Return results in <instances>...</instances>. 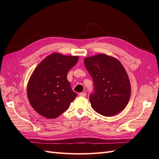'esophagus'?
<instances>
[{
    "mask_svg": "<svg viewBox=\"0 0 159 159\" xmlns=\"http://www.w3.org/2000/svg\"><path fill=\"white\" fill-rule=\"evenodd\" d=\"M87 93H79V96L80 97H86Z\"/></svg>",
    "mask_w": 159,
    "mask_h": 159,
    "instance_id": "obj_1",
    "label": "esophagus"
}]
</instances>
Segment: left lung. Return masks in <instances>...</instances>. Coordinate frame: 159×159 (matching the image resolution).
I'll use <instances>...</instances> for the list:
<instances>
[{
  "label": "left lung",
  "mask_w": 159,
  "mask_h": 159,
  "mask_svg": "<svg viewBox=\"0 0 159 159\" xmlns=\"http://www.w3.org/2000/svg\"><path fill=\"white\" fill-rule=\"evenodd\" d=\"M85 67L93 80L89 97L94 110L104 116H112L127 105L131 93L129 80L118 60L104 54L84 58Z\"/></svg>",
  "instance_id": "1"
}]
</instances>
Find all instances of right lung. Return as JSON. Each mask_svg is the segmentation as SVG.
Here are the masks:
<instances>
[{"label": "right lung", "mask_w": 159, "mask_h": 159, "mask_svg": "<svg viewBox=\"0 0 159 159\" xmlns=\"http://www.w3.org/2000/svg\"><path fill=\"white\" fill-rule=\"evenodd\" d=\"M78 56L53 53L35 68L27 84V97L35 111L54 119L66 111L77 94L72 90L67 73Z\"/></svg>", "instance_id": "obj_1"}]
</instances>
